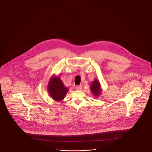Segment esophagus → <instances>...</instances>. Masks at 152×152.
<instances>
[{
  "label": "esophagus",
  "instance_id": "obj_1",
  "mask_svg": "<svg viewBox=\"0 0 152 152\" xmlns=\"http://www.w3.org/2000/svg\"><path fill=\"white\" fill-rule=\"evenodd\" d=\"M75 89L76 90H78V91H81L82 89V86H77L76 87Z\"/></svg>",
  "mask_w": 152,
  "mask_h": 152
}]
</instances>
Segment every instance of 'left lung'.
<instances>
[{"label":"left lung","mask_w":152,"mask_h":152,"mask_svg":"<svg viewBox=\"0 0 152 152\" xmlns=\"http://www.w3.org/2000/svg\"><path fill=\"white\" fill-rule=\"evenodd\" d=\"M91 89L95 96H98L99 95H100L101 92L100 84L97 80H94L92 83Z\"/></svg>","instance_id":"left-lung-1"}]
</instances>
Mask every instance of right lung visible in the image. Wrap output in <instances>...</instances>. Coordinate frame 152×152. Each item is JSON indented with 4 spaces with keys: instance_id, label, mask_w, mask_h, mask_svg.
<instances>
[{
    "instance_id": "add662e5",
    "label": "right lung",
    "mask_w": 152,
    "mask_h": 152,
    "mask_svg": "<svg viewBox=\"0 0 152 152\" xmlns=\"http://www.w3.org/2000/svg\"><path fill=\"white\" fill-rule=\"evenodd\" d=\"M49 94L52 99L56 101L62 100L68 89L66 88L61 80L58 77H53L48 86Z\"/></svg>"
}]
</instances>
